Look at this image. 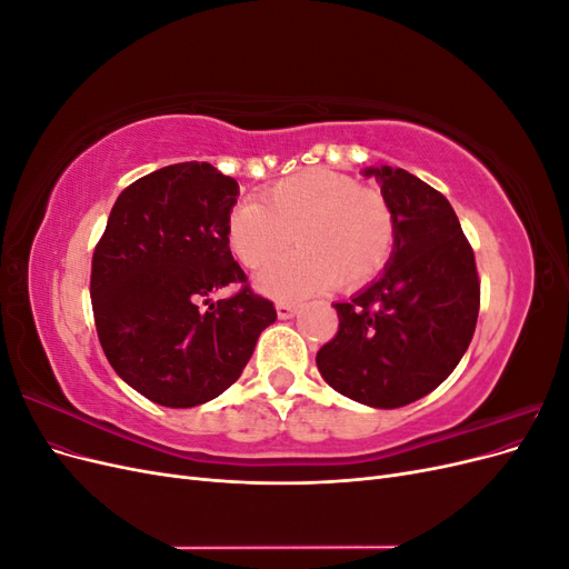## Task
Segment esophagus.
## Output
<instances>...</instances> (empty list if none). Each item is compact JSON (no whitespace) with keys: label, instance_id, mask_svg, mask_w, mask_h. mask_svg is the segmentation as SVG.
<instances>
[{"label":"esophagus","instance_id":"34e87169","mask_svg":"<svg viewBox=\"0 0 569 569\" xmlns=\"http://www.w3.org/2000/svg\"><path fill=\"white\" fill-rule=\"evenodd\" d=\"M274 311H278L280 320H289V318H295L299 313V306H295V303H278V306H274Z\"/></svg>","mask_w":569,"mask_h":569}]
</instances>
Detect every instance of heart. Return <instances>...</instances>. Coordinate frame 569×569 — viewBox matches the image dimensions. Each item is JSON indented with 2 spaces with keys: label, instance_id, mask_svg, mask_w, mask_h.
<instances>
[{
  "label": "heart",
  "instance_id": "1",
  "mask_svg": "<svg viewBox=\"0 0 569 569\" xmlns=\"http://www.w3.org/2000/svg\"><path fill=\"white\" fill-rule=\"evenodd\" d=\"M291 232L301 249L256 274V289L278 301L370 282L389 261L396 220L382 192L311 168L270 184L261 199L237 203L226 226L228 247L247 268L278 256Z\"/></svg>",
  "mask_w": 569,
  "mask_h": 569
}]
</instances>
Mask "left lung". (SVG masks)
Here are the masks:
<instances>
[{
	"mask_svg": "<svg viewBox=\"0 0 569 569\" xmlns=\"http://www.w3.org/2000/svg\"><path fill=\"white\" fill-rule=\"evenodd\" d=\"M382 187L396 239L382 274L335 303L337 337L318 351L322 380L370 408L435 391L468 351L477 313L475 253L453 206L403 168H363Z\"/></svg>",
	"mask_w": 569,
	"mask_h": 569,
	"instance_id": "8db88e82",
	"label": "left lung"
}]
</instances>
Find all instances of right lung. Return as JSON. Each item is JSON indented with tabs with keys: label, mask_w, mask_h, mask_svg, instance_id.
<instances>
[{
	"label": "right lung",
	"mask_w": 569,
	"mask_h": 569,
	"mask_svg": "<svg viewBox=\"0 0 569 569\" xmlns=\"http://www.w3.org/2000/svg\"><path fill=\"white\" fill-rule=\"evenodd\" d=\"M237 197V180L211 163L153 170L120 192L94 249L90 297L101 349L120 380L159 406L216 399L278 320L249 287L209 299L247 282L226 239Z\"/></svg>",
	"instance_id": "obj_1"
}]
</instances>
